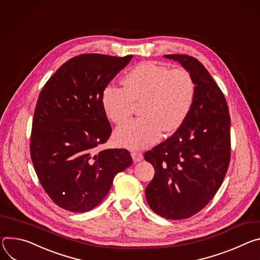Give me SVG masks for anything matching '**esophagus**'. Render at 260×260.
Segmentation results:
<instances>
[{
    "label": "esophagus",
    "instance_id": "34e87169",
    "mask_svg": "<svg viewBox=\"0 0 260 260\" xmlns=\"http://www.w3.org/2000/svg\"><path fill=\"white\" fill-rule=\"evenodd\" d=\"M131 156H132V159H133V161L135 163L139 162V161H141L143 159V155L141 153H139V152H132Z\"/></svg>",
    "mask_w": 260,
    "mask_h": 260
}]
</instances>
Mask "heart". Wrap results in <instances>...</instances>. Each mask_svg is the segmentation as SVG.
Returning <instances> with one entry per match:
<instances>
[{
	"instance_id": "1",
	"label": "heart",
	"mask_w": 260,
	"mask_h": 260,
	"mask_svg": "<svg viewBox=\"0 0 260 260\" xmlns=\"http://www.w3.org/2000/svg\"><path fill=\"white\" fill-rule=\"evenodd\" d=\"M123 84L106 85L101 103L106 117L121 125L130 119L133 101L143 98L142 117L114 132L115 142L130 149L151 145L162 130L170 133L179 129L188 118L196 95L195 82L187 70L171 69L156 62H142L133 67Z\"/></svg>"
}]
</instances>
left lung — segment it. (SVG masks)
Here are the masks:
<instances>
[{
  "instance_id": "8db88e82",
  "label": "left lung",
  "mask_w": 260,
  "mask_h": 260,
  "mask_svg": "<svg viewBox=\"0 0 260 260\" xmlns=\"http://www.w3.org/2000/svg\"><path fill=\"white\" fill-rule=\"evenodd\" d=\"M187 70L196 86L192 109L176 133L145 154L155 168L146 198L171 220L203 210L219 190L230 160V117L223 93L209 71L187 54H164Z\"/></svg>"
}]
</instances>
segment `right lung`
<instances>
[{
  "label": "right lung",
  "mask_w": 260,
  "mask_h": 260,
  "mask_svg": "<svg viewBox=\"0 0 260 260\" xmlns=\"http://www.w3.org/2000/svg\"><path fill=\"white\" fill-rule=\"evenodd\" d=\"M131 59L99 53L74 56L56 70L39 95L31 158L43 189L64 210L84 213L96 208L114 177L132 164L125 149H97L111 134L102 92Z\"/></svg>",
  "instance_id": "right-lung-1"
}]
</instances>
